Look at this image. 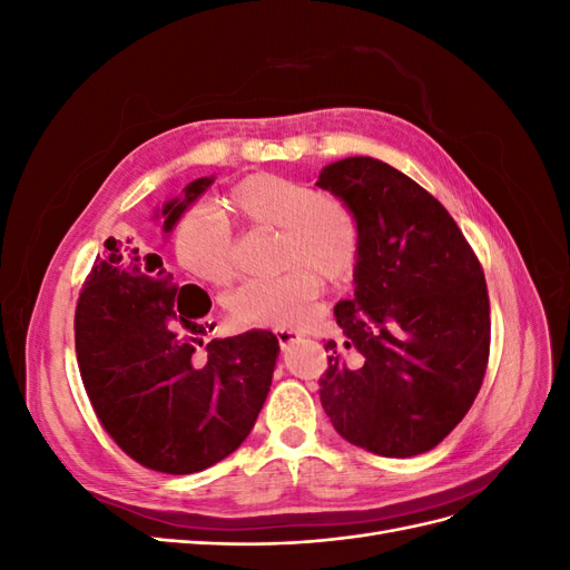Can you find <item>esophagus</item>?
Listing matches in <instances>:
<instances>
[{
	"instance_id": "esophagus-1",
	"label": "esophagus",
	"mask_w": 570,
	"mask_h": 570,
	"mask_svg": "<svg viewBox=\"0 0 570 570\" xmlns=\"http://www.w3.org/2000/svg\"><path fill=\"white\" fill-rule=\"evenodd\" d=\"M275 337H278L281 347H285V344L299 340V333H297V331H283V327H281V331H275Z\"/></svg>"
}]
</instances>
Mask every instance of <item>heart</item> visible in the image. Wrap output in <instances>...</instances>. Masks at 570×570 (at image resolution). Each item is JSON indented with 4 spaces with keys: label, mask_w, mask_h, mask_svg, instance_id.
Instances as JSON below:
<instances>
[{
    "label": "heart",
    "mask_w": 570,
    "mask_h": 570,
    "mask_svg": "<svg viewBox=\"0 0 570 570\" xmlns=\"http://www.w3.org/2000/svg\"><path fill=\"white\" fill-rule=\"evenodd\" d=\"M228 209L245 226L278 228L275 256L289 266L273 278L239 285L230 314L252 325L299 327L314 314L325 283L350 281L364 249L361 220L350 202L318 195L312 185L275 174H252L226 197ZM174 252L180 266L206 285H228L235 275V237L216 214L189 209L174 228Z\"/></svg>",
    "instance_id": "obj_1"
}]
</instances>
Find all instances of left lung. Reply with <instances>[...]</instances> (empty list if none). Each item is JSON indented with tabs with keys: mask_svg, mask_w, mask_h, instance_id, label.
<instances>
[{
	"mask_svg": "<svg viewBox=\"0 0 570 570\" xmlns=\"http://www.w3.org/2000/svg\"><path fill=\"white\" fill-rule=\"evenodd\" d=\"M323 189L361 220L354 297L335 306L321 404L337 433L381 456L438 446L473 406L490 358L485 273L444 206L371 157L325 166Z\"/></svg>",
	"mask_w": 570,
	"mask_h": 570,
	"instance_id": "8db88e82",
	"label": "left lung"
}]
</instances>
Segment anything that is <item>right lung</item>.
<instances>
[{"mask_svg":"<svg viewBox=\"0 0 570 570\" xmlns=\"http://www.w3.org/2000/svg\"><path fill=\"white\" fill-rule=\"evenodd\" d=\"M212 183L193 180L164 206L166 233ZM105 247L76 306L78 368L97 419L145 469H209L252 433L278 337L254 327L204 344L212 299L202 287L178 285L159 254L130 239L109 237Z\"/></svg>","mask_w":570,"mask_h":570,"instance_id":"right-lung-1","label":"right lung"}]
</instances>
